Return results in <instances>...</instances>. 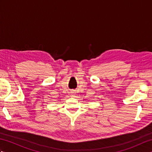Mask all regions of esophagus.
Wrapping results in <instances>:
<instances>
[{
	"mask_svg": "<svg viewBox=\"0 0 152 152\" xmlns=\"http://www.w3.org/2000/svg\"><path fill=\"white\" fill-rule=\"evenodd\" d=\"M71 95H72V96H75V92L72 91V92H71Z\"/></svg>",
	"mask_w": 152,
	"mask_h": 152,
	"instance_id": "obj_1",
	"label": "esophagus"
}]
</instances>
